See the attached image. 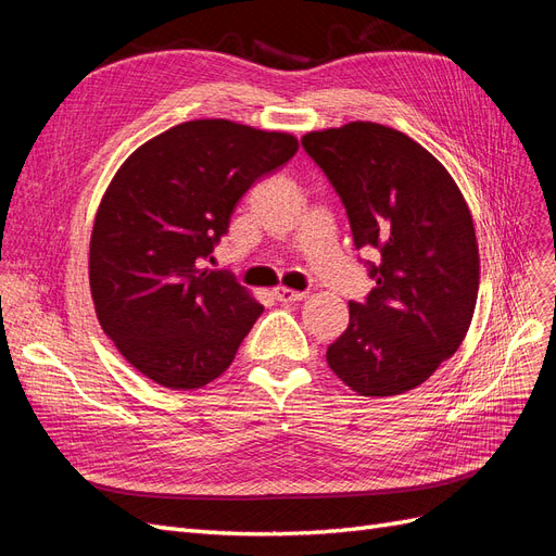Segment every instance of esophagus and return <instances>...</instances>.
<instances>
[{"label": "esophagus", "instance_id": "esophagus-1", "mask_svg": "<svg viewBox=\"0 0 556 556\" xmlns=\"http://www.w3.org/2000/svg\"><path fill=\"white\" fill-rule=\"evenodd\" d=\"M274 299L280 301V304H296V301L306 299V292H296V290H290V288H276Z\"/></svg>", "mask_w": 556, "mask_h": 556}]
</instances>
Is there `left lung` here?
Here are the masks:
<instances>
[{
  "instance_id": "1",
  "label": "left lung",
  "mask_w": 556,
  "mask_h": 556,
  "mask_svg": "<svg viewBox=\"0 0 556 556\" xmlns=\"http://www.w3.org/2000/svg\"><path fill=\"white\" fill-rule=\"evenodd\" d=\"M306 153L339 192L357 250H376V288L350 301L327 364L359 396H396L452 357L473 319V215L445 166L403 131L355 121L308 131Z\"/></svg>"
}]
</instances>
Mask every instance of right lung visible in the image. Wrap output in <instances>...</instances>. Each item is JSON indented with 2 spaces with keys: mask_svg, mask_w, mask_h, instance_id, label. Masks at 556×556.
Returning <instances> with one entry per match:
<instances>
[{
  "mask_svg": "<svg viewBox=\"0 0 556 556\" xmlns=\"http://www.w3.org/2000/svg\"><path fill=\"white\" fill-rule=\"evenodd\" d=\"M296 150L288 131L208 117L157 134L115 172L92 225L90 292L139 374L199 390L227 371L264 306L201 262L250 185Z\"/></svg>",
  "mask_w": 556,
  "mask_h": 556,
  "instance_id": "1",
  "label": "right lung"
}]
</instances>
